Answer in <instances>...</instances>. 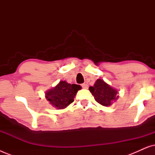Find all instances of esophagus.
Here are the masks:
<instances>
[{
	"label": "esophagus",
	"mask_w": 155,
	"mask_h": 155,
	"mask_svg": "<svg viewBox=\"0 0 155 155\" xmlns=\"http://www.w3.org/2000/svg\"><path fill=\"white\" fill-rule=\"evenodd\" d=\"M81 86H82V87L84 88V89H87L88 88V84H86V83L82 84Z\"/></svg>",
	"instance_id": "obj_1"
}]
</instances>
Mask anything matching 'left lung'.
<instances>
[{
	"instance_id": "1",
	"label": "left lung",
	"mask_w": 155,
	"mask_h": 155,
	"mask_svg": "<svg viewBox=\"0 0 155 155\" xmlns=\"http://www.w3.org/2000/svg\"><path fill=\"white\" fill-rule=\"evenodd\" d=\"M89 90L95 100L104 107L111 105L118 97L117 91L101 79L97 80L94 86L90 87Z\"/></svg>"
}]
</instances>
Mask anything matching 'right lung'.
<instances>
[{
	"label": "right lung",
	"mask_w": 155,
	"mask_h": 155,
	"mask_svg": "<svg viewBox=\"0 0 155 155\" xmlns=\"http://www.w3.org/2000/svg\"><path fill=\"white\" fill-rule=\"evenodd\" d=\"M80 89L81 87L78 84L61 81L58 85L46 92V98L51 104L62 109L73 102L76 93Z\"/></svg>",
	"instance_id": "add662e5"
}]
</instances>
